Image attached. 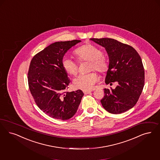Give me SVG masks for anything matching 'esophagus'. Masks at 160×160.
I'll return each mask as SVG.
<instances>
[{"instance_id": "obj_1", "label": "esophagus", "mask_w": 160, "mask_h": 160, "mask_svg": "<svg viewBox=\"0 0 160 160\" xmlns=\"http://www.w3.org/2000/svg\"><path fill=\"white\" fill-rule=\"evenodd\" d=\"M91 92H92V91H90V90H84V91H83V93H84V94H88L90 93Z\"/></svg>"}]
</instances>
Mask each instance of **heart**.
Here are the masks:
<instances>
[{"mask_svg": "<svg viewBox=\"0 0 160 160\" xmlns=\"http://www.w3.org/2000/svg\"><path fill=\"white\" fill-rule=\"evenodd\" d=\"M74 54L80 62L90 61V71L96 70L100 73L106 72L109 69V62L106 57L102 55V51L92 44H86L78 47L74 51ZM61 65L64 70L70 75H76L78 72L77 64L71 58L64 57L62 58ZM99 80L98 74L93 72L88 74H80L72 82L74 87L83 90H90Z\"/></svg>", "mask_w": 160, "mask_h": 160, "instance_id": "b5f03b06", "label": "heart"}]
</instances>
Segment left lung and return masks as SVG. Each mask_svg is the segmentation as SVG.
<instances>
[{"label":"left lung","instance_id":"8db88e82","mask_svg":"<svg viewBox=\"0 0 160 160\" xmlns=\"http://www.w3.org/2000/svg\"><path fill=\"white\" fill-rule=\"evenodd\" d=\"M105 47L109 58V67L105 78L106 84L116 82L115 89L105 88L100 100L105 110L119 114L136 105L142 92L145 72L141 58L132 47L112 38H90Z\"/></svg>","mask_w":160,"mask_h":160}]
</instances>
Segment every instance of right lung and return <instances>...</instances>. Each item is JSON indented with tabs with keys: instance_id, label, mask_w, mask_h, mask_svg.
Returning a JSON list of instances; mask_svg holds the SVG:
<instances>
[{
	"instance_id": "obj_1",
	"label": "right lung",
	"mask_w": 160,
	"mask_h": 160,
	"mask_svg": "<svg viewBox=\"0 0 160 160\" xmlns=\"http://www.w3.org/2000/svg\"><path fill=\"white\" fill-rule=\"evenodd\" d=\"M80 40L56 42L34 55L28 72V86L35 103L47 115L67 120L76 113L84 95L68 92L70 80L61 65L63 56Z\"/></svg>"
}]
</instances>
